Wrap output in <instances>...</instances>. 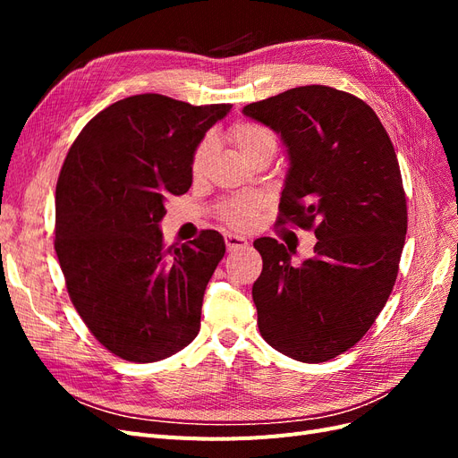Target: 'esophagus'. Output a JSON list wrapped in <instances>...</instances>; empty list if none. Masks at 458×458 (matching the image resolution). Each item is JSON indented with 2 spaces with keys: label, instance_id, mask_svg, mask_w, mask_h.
Returning <instances> with one entry per match:
<instances>
[{
  "label": "esophagus",
  "instance_id": "obj_1",
  "mask_svg": "<svg viewBox=\"0 0 458 458\" xmlns=\"http://www.w3.org/2000/svg\"><path fill=\"white\" fill-rule=\"evenodd\" d=\"M225 244H227L229 252H234V250H242V248H246L248 241L244 237H239V234H225Z\"/></svg>",
  "mask_w": 458,
  "mask_h": 458
}]
</instances>
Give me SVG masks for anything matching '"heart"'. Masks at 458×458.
I'll list each match as a JSON object with an SVG mask.
<instances>
[{
	"label": "heart",
	"instance_id": "heart-1",
	"mask_svg": "<svg viewBox=\"0 0 458 458\" xmlns=\"http://www.w3.org/2000/svg\"><path fill=\"white\" fill-rule=\"evenodd\" d=\"M231 141L241 152V157L248 160L250 157L258 155L261 150H275V135L269 128L261 126V123L254 122H241L231 130ZM214 155V140L212 137H206V140L197 147L195 155H192V174L202 175L208 162H210ZM258 204L252 200H231L221 206V219L229 224L231 227L244 229L252 225L256 217Z\"/></svg>",
	"mask_w": 458,
	"mask_h": 458
}]
</instances>
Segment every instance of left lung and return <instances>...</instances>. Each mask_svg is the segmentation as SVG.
Instances as JSON below:
<instances>
[{"label": "left lung", "mask_w": 458, "mask_h": 458, "mask_svg": "<svg viewBox=\"0 0 458 458\" xmlns=\"http://www.w3.org/2000/svg\"><path fill=\"white\" fill-rule=\"evenodd\" d=\"M242 114L286 148L279 224L317 237L300 266L284 244L254 241L263 259L252 286L259 332L296 361H328L365 336L395 284L407 202L394 145L365 101L327 86L288 89Z\"/></svg>", "instance_id": "8db88e82"}]
</instances>
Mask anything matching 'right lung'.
<instances>
[{"mask_svg": "<svg viewBox=\"0 0 458 458\" xmlns=\"http://www.w3.org/2000/svg\"><path fill=\"white\" fill-rule=\"evenodd\" d=\"M231 105L126 97L91 118L55 191V252L76 311L105 348L152 363L200 330L208 281L225 254L217 231L165 248V199L192 183V155Z\"/></svg>", "mask_w": 458, "mask_h": 458, "instance_id": "1", "label": "right lung"}]
</instances>
